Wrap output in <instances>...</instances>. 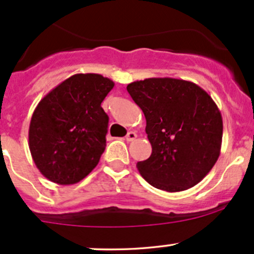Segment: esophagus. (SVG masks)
<instances>
[{"label": "esophagus", "instance_id": "esophagus-1", "mask_svg": "<svg viewBox=\"0 0 254 254\" xmlns=\"http://www.w3.org/2000/svg\"><path fill=\"white\" fill-rule=\"evenodd\" d=\"M135 138H137V133L135 132H128L127 133V135H126L127 142H133V140H135Z\"/></svg>", "mask_w": 254, "mask_h": 254}]
</instances>
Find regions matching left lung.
<instances>
[{
  "mask_svg": "<svg viewBox=\"0 0 254 254\" xmlns=\"http://www.w3.org/2000/svg\"><path fill=\"white\" fill-rule=\"evenodd\" d=\"M142 109L151 155L137 164L158 190L181 192L199 184L218 161L223 117L208 93L190 80L146 78L127 85Z\"/></svg>",
  "mask_w": 254,
  "mask_h": 254,
  "instance_id": "left-lung-1",
  "label": "left lung"
}]
</instances>
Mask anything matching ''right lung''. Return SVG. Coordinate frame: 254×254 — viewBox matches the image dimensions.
Listing matches in <instances>:
<instances>
[{"label":"right lung","instance_id":"1","mask_svg":"<svg viewBox=\"0 0 254 254\" xmlns=\"http://www.w3.org/2000/svg\"><path fill=\"white\" fill-rule=\"evenodd\" d=\"M114 87L101 74L77 73L39 101L28 144L35 166L50 181L74 185L98 165L109 125L101 103Z\"/></svg>","mask_w":254,"mask_h":254}]
</instances>
